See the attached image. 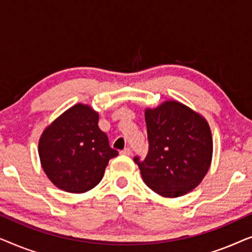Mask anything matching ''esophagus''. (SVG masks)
Wrapping results in <instances>:
<instances>
[{
  "mask_svg": "<svg viewBox=\"0 0 252 252\" xmlns=\"http://www.w3.org/2000/svg\"><path fill=\"white\" fill-rule=\"evenodd\" d=\"M120 154H122V155H125V156H129V155L132 154V150H130L129 148H125V149L120 151Z\"/></svg>",
  "mask_w": 252,
  "mask_h": 252,
  "instance_id": "obj_1",
  "label": "esophagus"
}]
</instances>
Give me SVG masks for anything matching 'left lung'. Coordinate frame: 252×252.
I'll return each mask as SVG.
<instances>
[{
	"mask_svg": "<svg viewBox=\"0 0 252 252\" xmlns=\"http://www.w3.org/2000/svg\"><path fill=\"white\" fill-rule=\"evenodd\" d=\"M149 151L134 161L148 187L163 197L191 191L208 173L212 134L204 117L178 101H165L144 111Z\"/></svg>",
	"mask_w": 252,
	"mask_h": 252,
	"instance_id": "left-lung-1",
	"label": "left lung"
}]
</instances>
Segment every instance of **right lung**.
Instances as JSON below:
<instances>
[{"label":"right lung","instance_id":"right-lung-1","mask_svg":"<svg viewBox=\"0 0 252 252\" xmlns=\"http://www.w3.org/2000/svg\"><path fill=\"white\" fill-rule=\"evenodd\" d=\"M41 166L62 190L81 194L99 184L118 151L98 127V112L78 103L46 127L39 140Z\"/></svg>","mask_w":252,"mask_h":252}]
</instances>
